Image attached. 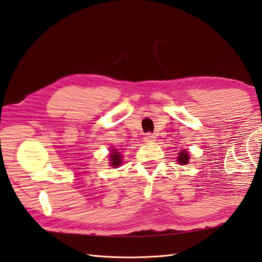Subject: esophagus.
<instances>
[{
	"label": "esophagus",
	"mask_w": 262,
	"mask_h": 262,
	"mask_svg": "<svg viewBox=\"0 0 262 262\" xmlns=\"http://www.w3.org/2000/svg\"><path fill=\"white\" fill-rule=\"evenodd\" d=\"M154 141H155V136L153 135V134H151V133L145 134V136H144V142H146V143H150V142H154Z\"/></svg>",
	"instance_id": "34e87169"
}]
</instances>
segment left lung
I'll list each match as a JSON object with an SVG mask.
<instances>
[{
    "mask_svg": "<svg viewBox=\"0 0 262 262\" xmlns=\"http://www.w3.org/2000/svg\"><path fill=\"white\" fill-rule=\"evenodd\" d=\"M188 160H190V156H188V153H186L185 150L180 151V155L178 157V161H179L180 164H183V165H185V164L188 163Z\"/></svg>",
    "mask_w": 262,
    "mask_h": 262,
    "instance_id": "8db88e82",
    "label": "left lung"
}]
</instances>
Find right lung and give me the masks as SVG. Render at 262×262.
<instances>
[{
  "label": "right lung",
  "instance_id": "add662e5",
  "mask_svg": "<svg viewBox=\"0 0 262 262\" xmlns=\"http://www.w3.org/2000/svg\"><path fill=\"white\" fill-rule=\"evenodd\" d=\"M111 161L112 166H118L121 164V155H119V151H117V149H112Z\"/></svg>",
  "mask_w": 262,
  "mask_h": 262
}]
</instances>
